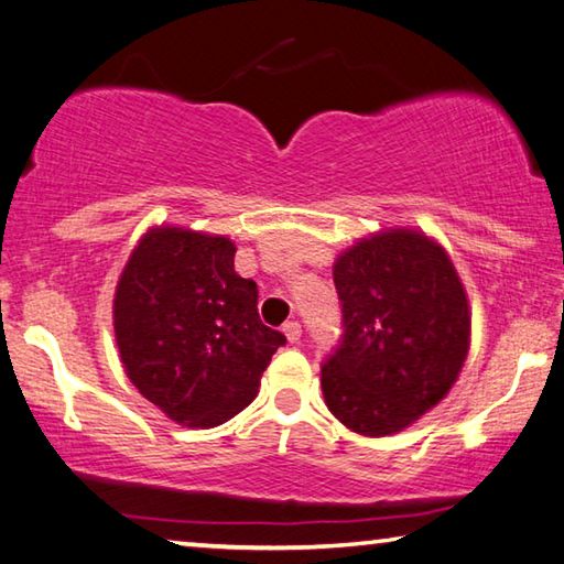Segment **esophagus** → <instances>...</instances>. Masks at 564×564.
<instances>
[{
  "label": "esophagus",
  "instance_id": "esophagus-1",
  "mask_svg": "<svg viewBox=\"0 0 564 564\" xmlns=\"http://www.w3.org/2000/svg\"><path fill=\"white\" fill-rule=\"evenodd\" d=\"M283 336L289 338V343H299L301 340V323L299 321H289L283 326Z\"/></svg>",
  "mask_w": 564,
  "mask_h": 564
}]
</instances>
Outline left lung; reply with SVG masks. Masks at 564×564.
Returning <instances> with one entry per match:
<instances>
[{
	"mask_svg": "<svg viewBox=\"0 0 564 564\" xmlns=\"http://www.w3.org/2000/svg\"><path fill=\"white\" fill-rule=\"evenodd\" d=\"M343 343L321 370L348 431H405L451 393L470 350V301L445 248L420 228H380L333 263Z\"/></svg>",
	"mask_w": 564,
	"mask_h": 564,
	"instance_id": "left-lung-1",
	"label": "left lung"
}]
</instances>
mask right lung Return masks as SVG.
Wrapping results in <instances>:
<instances>
[{
	"instance_id": "1",
	"label": "right lung",
	"mask_w": 564,
	"mask_h": 564,
	"mask_svg": "<svg viewBox=\"0 0 564 564\" xmlns=\"http://www.w3.org/2000/svg\"><path fill=\"white\" fill-rule=\"evenodd\" d=\"M236 243L151 226L113 291V336L127 378L186 427H216L251 403L283 333L263 326L259 291L234 269Z\"/></svg>"
}]
</instances>
